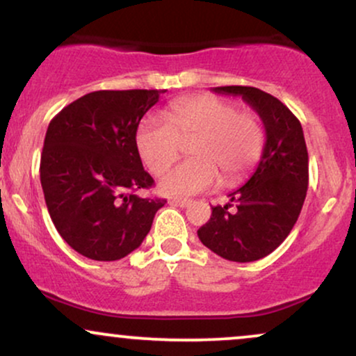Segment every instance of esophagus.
Returning a JSON list of instances; mask_svg holds the SVG:
<instances>
[{
    "label": "esophagus",
    "mask_w": 356,
    "mask_h": 356,
    "mask_svg": "<svg viewBox=\"0 0 356 356\" xmlns=\"http://www.w3.org/2000/svg\"><path fill=\"white\" fill-rule=\"evenodd\" d=\"M170 204H177V206H179V208H186V206L191 204V200H181V198L170 200Z\"/></svg>",
    "instance_id": "esophagus-1"
}]
</instances>
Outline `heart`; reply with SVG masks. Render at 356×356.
I'll return each mask as SVG.
<instances>
[{"mask_svg":"<svg viewBox=\"0 0 356 356\" xmlns=\"http://www.w3.org/2000/svg\"><path fill=\"white\" fill-rule=\"evenodd\" d=\"M190 143L193 160L160 177L165 195L190 196L209 190L218 173L226 185L238 183L261 158L264 129L256 113L238 111L229 100L195 95L171 104L166 122L145 120L137 131L140 156L155 173L173 163L183 145Z\"/></svg>","mask_w":356,"mask_h":356,"instance_id":"1","label":"heart"}]
</instances>
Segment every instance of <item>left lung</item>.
Listing matches in <instances>:
<instances>
[{"instance_id": "obj_1", "label": "left lung", "mask_w": 356, "mask_h": 356, "mask_svg": "<svg viewBox=\"0 0 356 356\" xmlns=\"http://www.w3.org/2000/svg\"><path fill=\"white\" fill-rule=\"evenodd\" d=\"M213 90L241 95L251 105L264 124L266 145L252 177L227 195L231 203L211 208V218L198 229V238L222 259L252 262L284 243L302 211L309 186L304 130L299 118L264 90L244 86Z\"/></svg>"}]
</instances>
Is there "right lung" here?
I'll return each instance as SVG.
<instances>
[{
	"instance_id": "1",
	"label": "right lung",
	"mask_w": 356,
	"mask_h": 356,
	"mask_svg": "<svg viewBox=\"0 0 356 356\" xmlns=\"http://www.w3.org/2000/svg\"><path fill=\"white\" fill-rule=\"evenodd\" d=\"M161 90H97L52 118L41 155V186L57 232L94 261H118L143 243L166 200L152 188L137 148L142 117Z\"/></svg>"
}]
</instances>
